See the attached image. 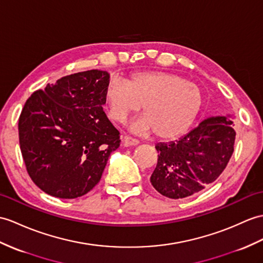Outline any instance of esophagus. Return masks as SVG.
<instances>
[{"label": "esophagus", "mask_w": 263, "mask_h": 263, "mask_svg": "<svg viewBox=\"0 0 263 263\" xmlns=\"http://www.w3.org/2000/svg\"><path fill=\"white\" fill-rule=\"evenodd\" d=\"M122 141H123V144H124L125 146H132V145L139 144V141H138L137 139H134V138L129 137V136L123 137V140H122Z\"/></svg>", "instance_id": "obj_1"}]
</instances>
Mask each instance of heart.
I'll list each match as a JSON object with an SVG mask.
<instances>
[{
	"mask_svg": "<svg viewBox=\"0 0 263 263\" xmlns=\"http://www.w3.org/2000/svg\"><path fill=\"white\" fill-rule=\"evenodd\" d=\"M107 115L123 123L142 105L144 115L131 124L138 133L155 132L162 140L182 136L200 111L203 96L195 83L172 72L151 70L134 72L122 82L112 79L104 94Z\"/></svg>",
	"mask_w": 263,
	"mask_h": 263,
	"instance_id": "b5f03b06",
	"label": "heart"
}]
</instances>
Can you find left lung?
<instances>
[{
  "label": "left lung",
  "mask_w": 263,
  "mask_h": 263,
  "mask_svg": "<svg viewBox=\"0 0 263 263\" xmlns=\"http://www.w3.org/2000/svg\"><path fill=\"white\" fill-rule=\"evenodd\" d=\"M235 131L230 115L201 121L186 136L158 143L157 167L151 185L173 199L196 194L215 181L234 151Z\"/></svg>",
  "instance_id": "1"
}]
</instances>
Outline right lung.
Returning <instances> with one entry per match:
<instances>
[{"mask_svg": "<svg viewBox=\"0 0 263 263\" xmlns=\"http://www.w3.org/2000/svg\"><path fill=\"white\" fill-rule=\"evenodd\" d=\"M107 71L91 69L62 77L29 97L19 119L27 172L41 191L71 199L101 180L120 132L103 111Z\"/></svg>", "mask_w": 263, "mask_h": 263, "instance_id": "obj_1", "label": "right lung"}]
</instances>
